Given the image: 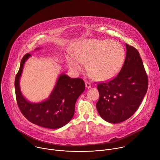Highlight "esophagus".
I'll return each instance as SVG.
<instances>
[{"mask_svg":"<svg viewBox=\"0 0 160 160\" xmlns=\"http://www.w3.org/2000/svg\"><path fill=\"white\" fill-rule=\"evenodd\" d=\"M85 87H86L87 88H91V87H92V85H91L90 83H89L88 82H85Z\"/></svg>","mask_w":160,"mask_h":160,"instance_id":"esophagus-1","label":"esophagus"}]
</instances>
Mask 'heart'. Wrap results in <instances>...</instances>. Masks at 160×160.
Instances as JSON below:
<instances>
[{"label":"heart","mask_w":160,"mask_h":160,"mask_svg":"<svg viewBox=\"0 0 160 160\" xmlns=\"http://www.w3.org/2000/svg\"><path fill=\"white\" fill-rule=\"evenodd\" d=\"M72 52L66 55L70 69L79 73L85 63L88 75L98 81H106L115 77L124 62L125 52L118 42L94 38L74 43Z\"/></svg>","instance_id":"obj_1"}]
</instances>
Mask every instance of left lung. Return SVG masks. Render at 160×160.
I'll return each instance as SVG.
<instances>
[{
  "label": "left lung",
  "mask_w": 160,
  "mask_h": 160,
  "mask_svg": "<svg viewBox=\"0 0 160 160\" xmlns=\"http://www.w3.org/2000/svg\"><path fill=\"white\" fill-rule=\"evenodd\" d=\"M126 49L125 60L118 75L98 84V111L111 123L122 122L132 117L141 105L148 87V75L138 51L128 44Z\"/></svg>",
  "instance_id": "obj_1"
}]
</instances>
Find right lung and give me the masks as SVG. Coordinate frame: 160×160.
Listing matches in <instances>:
<instances>
[{"label": "right lung", "mask_w": 160, "mask_h": 160, "mask_svg": "<svg viewBox=\"0 0 160 160\" xmlns=\"http://www.w3.org/2000/svg\"><path fill=\"white\" fill-rule=\"evenodd\" d=\"M30 56V54H27L22 58L15 78L18 106L22 115L30 122L48 128H61L72 119L76 101L85 90L84 81L80 78H72L61 74L48 99L38 103L30 102L22 95L19 87V78L24 64Z\"/></svg>", "instance_id": "add662e5"}]
</instances>
